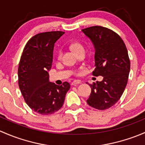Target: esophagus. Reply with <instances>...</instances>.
I'll list each match as a JSON object with an SVG mask.
<instances>
[{
    "mask_svg": "<svg viewBox=\"0 0 145 145\" xmlns=\"http://www.w3.org/2000/svg\"><path fill=\"white\" fill-rule=\"evenodd\" d=\"M81 81L80 80H74V81L72 82V85L73 86H77V85L80 84H81Z\"/></svg>",
    "mask_w": 145,
    "mask_h": 145,
    "instance_id": "obj_1",
    "label": "esophagus"
}]
</instances>
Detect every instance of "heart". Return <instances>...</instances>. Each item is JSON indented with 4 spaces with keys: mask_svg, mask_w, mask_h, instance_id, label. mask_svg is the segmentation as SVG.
Returning a JSON list of instances; mask_svg holds the SVG:
<instances>
[{
    "mask_svg": "<svg viewBox=\"0 0 145 145\" xmlns=\"http://www.w3.org/2000/svg\"><path fill=\"white\" fill-rule=\"evenodd\" d=\"M71 48L73 50V52H74L75 54L79 53L80 52H82V51H84V47L82 44L79 42H75V43H73V44L71 45ZM59 58L61 56V52H59Z\"/></svg>",
    "mask_w": 145,
    "mask_h": 145,
    "instance_id": "b5f03b06",
    "label": "heart"
}]
</instances>
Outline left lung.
Segmentation results:
<instances>
[{
    "label": "left lung",
    "mask_w": 145,
    "mask_h": 145,
    "mask_svg": "<svg viewBox=\"0 0 145 145\" xmlns=\"http://www.w3.org/2000/svg\"><path fill=\"white\" fill-rule=\"evenodd\" d=\"M82 32L94 49L92 74L103 77L101 82L89 84L91 93L86 102L97 110H106L117 103L127 84L131 67L127 49L120 36L109 28L95 26Z\"/></svg>",
    "instance_id": "left-lung-1"
}]
</instances>
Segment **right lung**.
Returning <instances> with one entry per match:
<instances>
[{
  "instance_id": "right-lung-1",
  "label": "right lung",
  "mask_w": 145,
  "mask_h": 145,
  "mask_svg": "<svg viewBox=\"0 0 145 145\" xmlns=\"http://www.w3.org/2000/svg\"><path fill=\"white\" fill-rule=\"evenodd\" d=\"M62 31L38 33L28 41L19 68V86L27 105L35 112L48 115L60 110L71 86L67 82L56 85L50 81L54 44Z\"/></svg>"
}]
</instances>
